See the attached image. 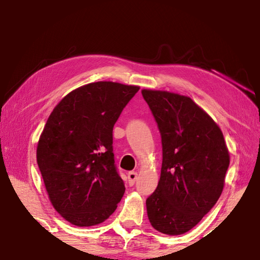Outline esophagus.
Here are the masks:
<instances>
[{
  "mask_svg": "<svg viewBox=\"0 0 260 260\" xmlns=\"http://www.w3.org/2000/svg\"><path fill=\"white\" fill-rule=\"evenodd\" d=\"M138 175H139V173L134 172V171H132V172H128V174H127V178H128V183L131 184V186H133V184L135 183L136 179H138Z\"/></svg>",
  "mask_w": 260,
  "mask_h": 260,
  "instance_id": "obj_1",
  "label": "esophagus"
}]
</instances>
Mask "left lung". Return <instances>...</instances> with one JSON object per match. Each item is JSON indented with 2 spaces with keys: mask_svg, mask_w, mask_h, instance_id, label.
<instances>
[{
  "mask_svg": "<svg viewBox=\"0 0 260 260\" xmlns=\"http://www.w3.org/2000/svg\"><path fill=\"white\" fill-rule=\"evenodd\" d=\"M161 135L158 186L146 202L149 221L166 235H181L213 208L225 186L230 151L212 118L188 96L142 89Z\"/></svg>",
  "mask_w": 260,
  "mask_h": 260,
  "instance_id": "1",
  "label": "left lung"
}]
</instances>
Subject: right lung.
Returning <instances> with one entry per match:
<instances>
[{
  "label": "right lung",
  "instance_id": "right-lung-1",
  "mask_svg": "<svg viewBox=\"0 0 260 260\" xmlns=\"http://www.w3.org/2000/svg\"><path fill=\"white\" fill-rule=\"evenodd\" d=\"M139 86L112 81L83 85L64 96L39 139L37 160L51 205L78 227L103 222L125 186L112 152V129Z\"/></svg>",
  "mask_w": 260,
  "mask_h": 260
}]
</instances>
